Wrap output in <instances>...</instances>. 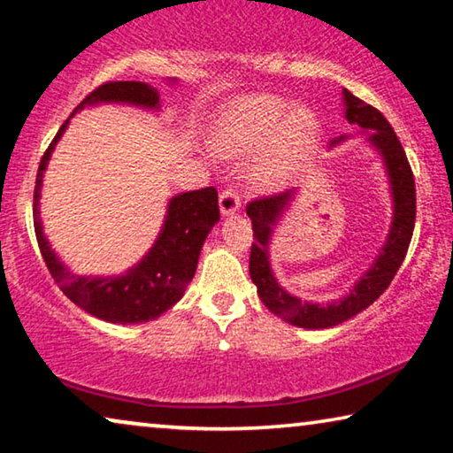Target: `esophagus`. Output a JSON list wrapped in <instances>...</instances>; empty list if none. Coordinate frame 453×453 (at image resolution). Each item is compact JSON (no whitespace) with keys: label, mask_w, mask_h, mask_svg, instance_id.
I'll list each match as a JSON object with an SVG mask.
<instances>
[{"label":"esophagus","mask_w":453,"mask_h":453,"mask_svg":"<svg viewBox=\"0 0 453 453\" xmlns=\"http://www.w3.org/2000/svg\"><path fill=\"white\" fill-rule=\"evenodd\" d=\"M242 207V201L238 197V193L234 189H226L224 193L219 196V211L224 218H229V215H235L240 211Z\"/></svg>","instance_id":"34e87169"}]
</instances>
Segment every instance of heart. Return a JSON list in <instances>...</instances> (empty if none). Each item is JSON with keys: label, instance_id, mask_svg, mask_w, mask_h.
Masks as SVG:
<instances>
[{"label": "heart", "instance_id": "obj_1", "mask_svg": "<svg viewBox=\"0 0 453 453\" xmlns=\"http://www.w3.org/2000/svg\"><path fill=\"white\" fill-rule=\"evenodd\" d=\"M317 117L304 106L278 98H238L219 114L210 131V145L221 157H254L265 147L268 155L256 169L260 185H280L317 139Z\"/></svg>", "mask_w": 453, "mask_h": 453}]
</instances>
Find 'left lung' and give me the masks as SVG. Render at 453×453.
Segmentation results:
<instances>
[{
	"instance_id": "1",
	"label": "left lung",
	"mask_w": 453,
	"mask_h": 453,
	"mask_svg": "<svg viewBox=\"0 0 453 453\" xmlns=\"http://www.w3.org/2000/svg\"><path fill=\"white\" fill-rule=\"evenodd\" d=\"M342 117L347 125L358 128V134H367V145L381 159L387 185L391 196V224L385 235L379 254L372 257L369 268L358 276L357 282L344 292L341 298L328 303H312L294 296L278 282L270 262L272 238L282 221L284 213L290 210L292 201L298 196V188H290L274 197L256 199L248 205V218L252 219L254 243L250 256V276L257 288V296L276 317L300 328H330L341 322L357 317L365 308L371 306L387 290L391 280L403 264L409 242L415 226V181L409 167L405 150L401 147L397 134L377 109L365 104L363 100L342 88ZM353 134L342 133L330 139L328 149L341 145Z\"/></svg>"
}]
</instances>
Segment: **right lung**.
<instances>
[{"instance_id": "obj_1", "label": "right lung", "mask_w": 453, "mask_h": 453, "mask_svg": "<svg viewBox=\"0 0 453 453\" xmlns=\"http://www.w3.org/2000/svg\"><path fill=\"white\" fill-rule=\"evenodd\" d=\"M171 86L177 84V78H167ZM100 104H127L134 109L161 112L159 90L147 82H106L90 92L76 111L92 109ZM70 117V119H72ZM70 119L60 127L58 134L50 142L48 150L42 157L38 177L34 191V227L38 246L44 256L50 274L62 292L81 306L84 312L112 325H139L159 319L171 306L183 298L191 278L196 276L201 248L213 226L219 221L218 191L213 188L185 191L167 201L163 226L157 234L153 246L147 254L123 274L114 276H82L72 272L56 254L52 243L46 238L44 224L40 218V199L44 188V173L52 153L62 134L66 133Z\"/></svg>"}]
</instances>
